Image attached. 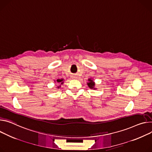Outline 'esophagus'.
Segmentation results:
<instances>
[{
  "mask_svg": "<svg viewBox=\"0 0 152 152\" xmlns=\"http://www.w3.org/2000/svg\"><path fill=\"white\" fill-rule=\"evenodd\" d=\"M72 78H75V76H72Z\"/></svg>",
  "mask_w": 152,
  "mask_h": 152,
  "instance_id": "1",
  "label": "esophagus"
}]
</instances>
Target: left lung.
<instances>
[{"instance_id": "left-lung-1", "label": "left lung", "mask_w": 152, "mask_h": 152, "mask_svg": "<svg viewBox=\"0 0 152 152\" xmlns=\"http://www.w3.org/2000/svg\"><path fill=\"white\" fill-rule=\"evenodd\" d=\"M88 82H87V85H88V87L91 89H94V90L96 89V88H94L95 84L93 82V80L91 79H88Z\"/></svg>"}]
</instances>
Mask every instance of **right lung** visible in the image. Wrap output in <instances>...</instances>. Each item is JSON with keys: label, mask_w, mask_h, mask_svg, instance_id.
I'll use <instances>...</instances> for the list:
<instances>
[{"label": "right lung", "mask_w": 152, "mask_h": 152, "mask_svg": "<svg viewBox=\"0 0 152 152\" xmlns=\"http://www.w3.org/2000/svg\"><path fill=\"white\" fill-rule=\"evenodd\" d=\"M56 82H58V83H59V84H62L63 83H64V79H57V80H56ZM61 87V86H58V88H59Z\"/></svg>", "instance_id": "right-lung-1"}]
</instances>
